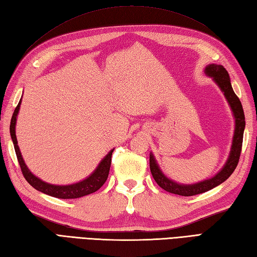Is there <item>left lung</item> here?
<instances>
[{"label": "left lung", "instance_id": "1", "mask_svg": "<svg viewBox=\"0 0 257 257\" xmlns=\"http://www.w3.org/2000/svg\"><path fill=\"white\" fill-rule=\"evenodd\" d=\"M205 75L208 77H212L213 81L216 83V85L219 87V90L224 94L225 98L228 103L229 107L234 116V135L232 140L231 151H229L228 158L225 162L223 167L219 170L215 175L209 177L207 180H204L197 183H193V184H181L175 181L171 180L167 177L163 172H162L161 167L156 161L154 154L150 153V169L151 173L153 175L155 182L163 188V190L173 193V194L182 195V196H193L196 194H201V193L207 192L212 188L222 184L223 182L226 181L229 176L232 175L234 170L236 169L240 151H242V143H243V134L245 128V116L242 103H240L239 98L236 94L234 93L233 87L231 84V80H229L228 72L224 69L223 65L219 64H208L205 70H204Z\"/></svg>", "mask_w": 257, "mask_h": 257}]
</instances>
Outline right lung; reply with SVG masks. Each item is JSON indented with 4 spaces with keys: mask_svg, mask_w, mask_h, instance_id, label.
I'll return each mask as SVG.
<instances>
[{
    "mask_svg": "<svg viewBox=\"0 0 257 257\" xmlns=\"http://www.w3.org/2000/svg\"><path fill=\"white\" fill-rule=\"evenodd\" d=\"M21 103H22V97H21L17 108L14 109L13 116L11 119V125H10V133H11V139L13 141L14 150L18 156V161L21 166V170H22L25 180L30 183V185H32L35 190L44 193V194H48L50 196L57 197V198H64V200H66V198H78L88 194H92V193L99 190L107 180L109 167H111V162H112V153L114 149H112L105 156H104L102 161L99 162L98 165L96 166V169L93 171V173H91L90 175L85 177L84 180H82L77 183H73V184H67V185L51 184V183L42 181L40 177L35 176L33 173L29 170V167L26 166L25 162L23 160L22 154H21V151L18 145L17 134H15V126H17V119L20 112Z\"/></svg>",
    "mask_w": 257,
    "mask_h": 257,
    "instance_id": "add662e5",
    "label": "right lung"
}]
</instances>
